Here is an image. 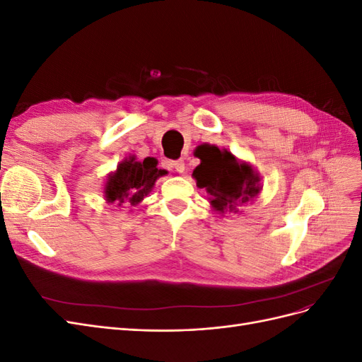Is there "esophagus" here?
Returning a JSON list of instances; mask_svg holds the SVG:
<instances>
[{"label": "esophagus", "instance_id": "esophagus-1", "mask_svg": "<svg viewBox=\"0 0 362 362\" xmlns=\"http://www.w3.org/2000/svg\"><path fill=\"white\" fill-rule=\"evenodd\" d=\"M170 166L177 170L178 173H182L184 169H185V164H184V160H177V161H170Z\"/></svg>", "mask_w": 362, "mask_h": 362}]
</instances>
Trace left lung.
<instances>
[{
    "mask_svg": "<svg viewBox=\"0 0 362 362\" xmlns=\"http://www.w3.org/2000/svg\"><path fill=\"white\" fill-rule=\"evenodd\" d=\"M201 164L193 170L196 184L211 194L216 211L235 210V206L255 198L259 177L246 163H238L229 151L206 145L201 149Z\"/></svg>",
    "mask_w": 362,
    "mask_h": 362,
    "instance_id": "1",
    "label": "left lung"
}]
</instances>
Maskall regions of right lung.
<instances>
[{"instance_id": "right-lung-1", "label": "right lung", "mask_w": 362, "mask_h": 362, "mask_svg": "<svg viewBox=\"0 0 362 362\" xmlns=\"http://www.w3.org/2000/svg\"><path fill=\"white\" fill-rule=\"evenodd\" d=\"M166 172L157 168V160L148 157L144 161H136L134 157L124 160L117 170L110 175L105 184V199L108 202L139 204L152 190L158 177Z\"/></svg>"}]
</instances>
